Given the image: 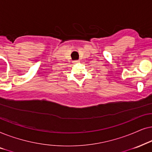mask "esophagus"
Returning a JSON list of instances; mask_svg holds the SVG:
<instances>
[{"label":"esophagus","instance_id":"34e87169","mask_svg":"<svg viewBox=\"0 0 152 152\" xmlns=\"http://www.w3.org/2000/svg\"><path fill=\"white\" fill-rule=\"evenodd\" d=\"M79 61H78V60H76V61H74V62L75 63H76V62H78Z\"/></svg>","mask_w":152,"mask_h":152}]
</instances>
